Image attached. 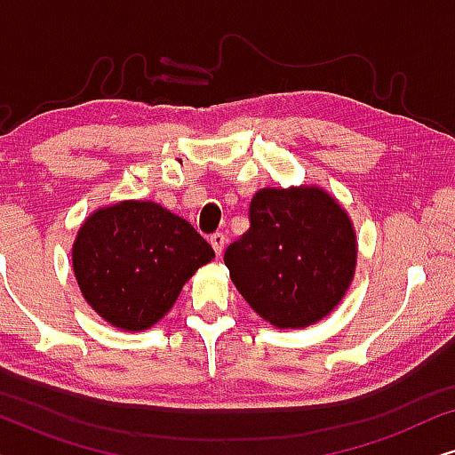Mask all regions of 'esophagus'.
<instances>
[{
    "mask_svg": "<svg viewBox=\"0 0 455 455\" xmlns=\"http://www.w3.org/2000/svg\"><path fill=\"white\" fill-rule=\"evenodd\" d=\"M226 242H228L226 234L215 232L213 235H211V246H213V251H215L217 254H221V252H223V246H226Z\"/></svg>",
    "mask_w": 455,
    "mask_h": 455,
    "instance_id": "obj_1",
    "label": "esophagus"
}]
</instances>
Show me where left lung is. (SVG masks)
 Wrapping results in <instances>:
<instances>
[{
  "mask_svg": "<svg viewBox=\"0 0 455 455\" xmlns=\"http://www.w3.org/2000/svg\"><path fill=\"white\" fill-rule=\"evenodd\" d=\"M248 220L223 260L254 313L279 329L331 313L356 269V232L344 207L319 186L263 188Z\"/></svg>",
  "mask_w": 455,
  "mask_h": 455,
  "instance_id": "1",
  "label": "left lung"
}]
</instances>
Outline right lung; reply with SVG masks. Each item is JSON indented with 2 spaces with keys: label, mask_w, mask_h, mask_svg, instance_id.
Wrapping results in <instances>:
<instances>
[{
  "label": "right lung",
  "mask_w": 455,
  "mask_h": 455,
  "mask_svg": "<svg viewBox=\"0 0 455 455\" xmlns=\"http://www.w3.org/2000/svg\"><path fill=\"white\" fill-rule=\"evenodd\" d=\"M211 259L213 248L188 221L151 201L97 209L72 246L84 300L124 331L164 319L184 283Z\"/></svg>",
  "instance_id": "obj_1"
}]
</instances>
